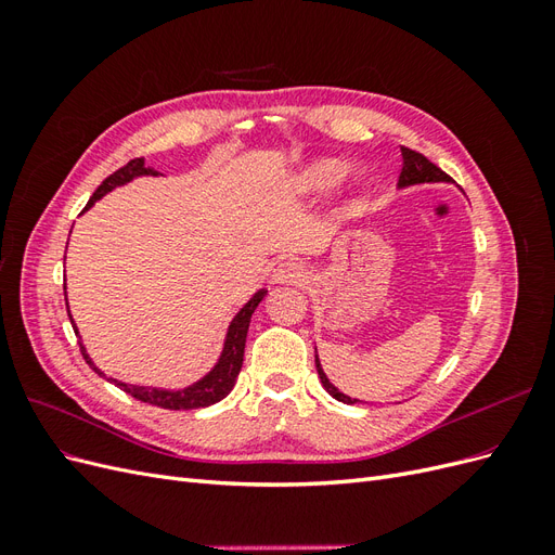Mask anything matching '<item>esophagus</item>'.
<instances>
[{
  "mask_svg": "<svg viewBox=\"0 0 555 555\" xmlns=\"http://www.w3.org/2000/svg\"><path fill=\"white\" fill-rule=\"evenodd\" d=\"M306 278H308L306 266L300 263V261H294V259L282 261V263H278L273 268V282L275 284H280V282H294V284H298V282H304Z\"/></svg>",
  "mask_w": 555,
  "mask_h": 555,
  "instance_id": "obj_1",
  "label": "esophagus"
}]
</instances>
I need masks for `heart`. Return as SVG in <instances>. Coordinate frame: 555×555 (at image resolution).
<instances>
[{"label": "heart", "instance_id": "heart-1", "mask_svg": "<svg viewBox=\"0 0 555 555\" xmlns=\"http://www.w3.org/2000/svg\"><path fill=\"white\" fill-rule=\"evenodd\" d=\"M347 173L349 190H354L359 182H363V169H347L340 159H317L310 166H306V171L298 178V190L306 194H319L328 190L331 184L340 180V176Z\"/></svg>", "mask_w": 555, "mask_h": 555}]
</instances>
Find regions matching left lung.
<instances>
[{
  "mask_svg": "<svg viewBox=\"0 0 555 555\" xmlns=\"http://www.w3.org/2000/svg\"><path fill=\"white\" fill-rule=\"evenodd\" d=\"M400 153H402V169H400V178H398V190L412 188V184H426V182H451V178L442 169H438V166H435L433 162H428L424 155L414 153V150H410V147H400ZM314 365H317V375H319V379H322V386L328 391V396H333L335 400H340V402H347V405L361 402L357 398L343 393L338 386L331 384V379L324 373L322 363H319L317 347H314Z\"/></svg>",
  "mask_w": 555,
  "mask_h": 555,
  "instance_id": "obj_1",
  "label": "left lung"
}]
</instances>
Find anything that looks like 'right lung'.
Listing matches in <instances>:
<instances>
[{
	"instance_id": "add662e5",
	"label": "right lung",
	"mask_w": 555,
	"mask_h": 555,
	"mask_svg": "<svg viewBox=\"0 0 555 555\" xmlns=\"http://www.w3.org/2000/svg\"><path fill=\"white\" fill-rule=\"evenodd\" d=\"M143 176H159V173L155 169H150V166H145V159H131L129 164L122 166V169H117L113 176H108L102 184H99L96 192L90 196L86 210H90L99 198H104L115 188H122V184L131 182L133 178H143ZM86 210H82V212H86ZM266 294H268V289L255 292V294H251V298L247 300V304L236 314H233V319L229 322V328H227V335H224V345H222V351H220V359H217V363L210 367V371L204 377L196 379L190 386H182V389H162V386L127 384V382H120V379H115V377H106L94 365V361L90 359L86 345H80V351H82V357H86L88 365L92 367L96 375L106 377L111 384L117 386V389H122L125 393L133 396L137 400L150 402V405H157V408H164V410H198V408H208V405H215V402H220L222 398H227L231 393V389H233V384H236V377H238L241 367H243V354H245V340H247L249 319H251V312L257 310V306L261 304ZM64 298H66V292H64ZM66 310H69V304H66ZM69 319H72V312H69ZM72 324H74V331L78 333L74 319H72Z\"/></svg>"
}]
</instances>
